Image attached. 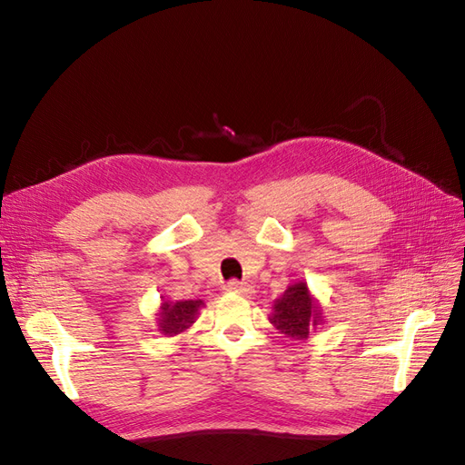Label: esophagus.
<instances>
[{"mask_svg":"<svg viewBox=\"0 0 465 465\" xmlns=\"http://www.w3.org/2000/svg\"><path fill=\"white\" fill-rule=\"evenodd\" d=\"M224 291L236 292V294H252V287L246 283H241V281H229V283L224 285Z\"/></svg>","mask_w":465,"mask_h":465,"instance_id":"esophagus-1","label":"esophagus"}]
</instances>
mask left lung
<instances>
[{
	"instance_id": "1",
	"label": "left lung",
	"mask_w": 465,
	"mask_h": 465,
	"mask_svg": "<svg viewBox=\"0 0 465 465\" xmlns=\"http://www.w3.org/2000/svg\"><path fill=\"white\" fill-rule=\"evenodd\" d=\"M272 323L292 340H304L318 323L320 312L314 301L308 294L306 283H297L285 291L281 299L273 304Z\"/></svg>"
}]
</instances>
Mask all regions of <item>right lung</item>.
<instances>
[{
	"instance_id": "1",
	"label": "right lung",
	"mask_w": 465,
	"mask_h": 465,
	"mask_svg": "<svg viewBox=\"0 0 465 465\" xmlns=\"http://www.w3.org/2000/svg\"><path fill=\"white\" fill-rule=\"evenodd\" d=\"M202 301H176V302H163L159 312V328L164 335H176L190 328L193 323L195 314H198Z\"/></svg>"
}]
</instances>
